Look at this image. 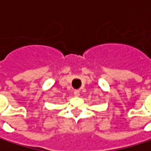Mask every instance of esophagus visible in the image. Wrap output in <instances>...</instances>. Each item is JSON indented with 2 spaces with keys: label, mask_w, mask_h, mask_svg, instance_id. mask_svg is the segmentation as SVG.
Segmentation results:
<instances>
[{
  "label": "esophagus",
  "mask_w": 151,
  "mask_h": 151,
  "mask_svg": "<svg viewBox=\"0 0 151 151\" xmlns=\"http://www.w3.org/2000/svg\"><path fill=\"white\" fill-rule=\"evenodd\" d=\"M79 95H80V90H78V89H75V90H74V95H76V96H78Z\"/></svg>",
  "instance_id": "obj_1"
}]
</instances>
